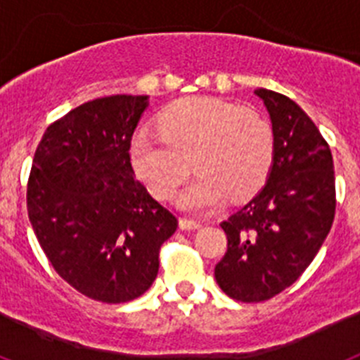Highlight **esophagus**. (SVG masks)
Returning <instances> with one entry per match:
<instances>
[{"label": "esophagus", "mask_w": 360, "mask_h": 360, "mask_svg": "<svg viewBox=\"0 0 360 360\" xmlns=\"http://www.w3.org/2000/svg\"><path fill=\"white\" fill-rule=\"evenodd\" d=\"M180 227H182L184 231H195V229H200L202 225H200V221H196V219L180 218Z\"/></svg>", "instance_id": "esophagus-1"}]
</instances>
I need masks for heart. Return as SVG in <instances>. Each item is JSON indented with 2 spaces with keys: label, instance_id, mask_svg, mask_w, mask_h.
<instances>
[{
  "label": "heart",
  "instance_id": "obj_1",
  "mask_svg": "<svg viewBox=\"0 0 360 360\" xmlns=\"http://www.w3.org/2000/svg\"><path fill=\"white\" fill-rule=\"evenodd\" d=\"M160 135L141 131L131 139L133 169L158 198H171L189 176L180 205L209 211L227 195L241 200L266 180L274 160V131L252 108L224 98L191 97L173 104L158 119Z\"/></svg>",
  "mask_w": 360,
  "mask_h": 360
}]
</instances>
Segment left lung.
<instances>
[{"label": "left lung", "mask_w": 360, "mask_h": 360, "mask_svg": "<svg viewBox=\"0 0 360 360\" xmlns=\"http://www.w3.org/2000/svg\"><path fill=\"white\" fill-rule=\"evenodd\" d=\"M274 131V162L263 189L221 221L227 252L214 278L229 297L262 303L303 274L335 216L328 142L287 95L257 88Z\"/></svg>", "instance_id": "obj_1"}]
</instances>
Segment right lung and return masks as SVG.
I'll use <instances>...</instances> for the list:
<instances>
[{
	"mask_svg": "<svg viewBox=\"0 0 360 360\" xmlns=\"http://www.w3.org/2000/svg\"><path fill=\"white\" fill-rule=\"evenodd\" d=\"M146 95H111L73 108L44 131L27 209L53 270L86 297L128 303L158 274L178 219L135 178L129 146Z\"/></svg>",
	"mask_w": 360,
	"mask_h": 360,
	"instance_id": "right-lung-1",
	"label": "right lung"
}]
</instances>
